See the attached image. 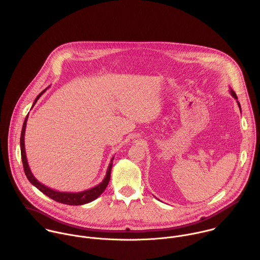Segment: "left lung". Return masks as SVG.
Here are the masks:
<instances>
[{"instance_id": "left-lung-1", "label": "left lung", "mask_w": 260, "mask_h": 260, "mask_svg": "<svg viewBox=\"0 0 260 260\" xmlns=\"http://www.w3.org/2000/svg\"><path fill=\"white\" fill-rule=\"evenodd\" d=\"M230 94H231V96L233 97V98H235V99H237V96H236V94H235V92L232 90V89H230ZM237 104H238V107H239V109H240V112H241V108H240V104H239V102L237 101Z\"/></svg>"}]
</instances>
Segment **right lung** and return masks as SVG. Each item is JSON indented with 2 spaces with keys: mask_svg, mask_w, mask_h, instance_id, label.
Listing matches in <instances>:
<instances>
[{
  "mask_svg": "<svg viewBox=\"0 0 260 260\" xmlns=\"http://www.w3.org/2000/svg\"><path fill=\"white\" fill-rule=\"evenodd\" d=\"M48 89V88H47ZM45 89L44 91H42L39 95L37 96V98L35 99L34 103H33V106L32 108L34 107V105L36 104V102L38 101V99L42 96V94H44V92L47 90ZM28 116L26 117L25 121H24V124H23V128H22V133H21V139H20V143H21V156H22V162H23V166H24V171H25V174L28 178V180L35 186L37 187L38 189L43 192L45 195H47L48 197H50L51 199L57 201V202H60V203H63V204H67V205H83V204H86V203H89L93 200H95L96 198H98L103 192L104 190L106 189V187L108 185L109 181H110V176H111V169L112 164H113V159L114 157H112L111 161H110V164L108 166V169H107V172H106V176L105 178L103 179V181L93 188H90V189H87V190H84V191H81V192H61V191H57V190H54L48 186L44 185L42 184L40 181H38L37 179L35 178V176L33 175L30 167H29V164H28V161H27V156H26V151H25V131H26V125H27V121H28Z\"/></svg>",
  "mask_w": 260,
  "mask_h": 260,
  "instance_id": "right-lung-1",
  "label": "right lung"
}]
</instances>
